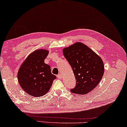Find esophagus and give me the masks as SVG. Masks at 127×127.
<instances>
[{
    "instance_id": "esophagus-1",
    "label": "esophagus",
    "mask_w": 127,
    "mask_h": 127,
    "mask_svg": "<svg viewBox=\"0 0 127 127\" xmlns=\"http://www.w3.org/2000/svg\"><path fill=\"white\" fill-rule=\"evenodd\" d=\"M57 77L58 78V79H62V75L61 74H59L58 75Z\"/></svg>"
}]
</instances>
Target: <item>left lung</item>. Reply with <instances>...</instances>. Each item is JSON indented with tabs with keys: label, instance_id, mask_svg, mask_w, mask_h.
<instances>
[{
	"label": "left lung",
	"instance_id": "8db88e82",
	"mask_svg": "<svg viewBox=\"0 0 127 127\" xmlns=\"http://www.w3.org/2000/svg\"><path fill=\"white\" fill-rule=\"evenodd\" d=\"M63 54L72 68L76 81L73 93L86 94L93 90L102 79L104 72L99 56L86 45L78 42L63 50Z\"/></svg>",
	"mask_w": 127,
	"mask_h": 127
}]
</instances>
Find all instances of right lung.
I'll return each instance as SVG.
<instances>
[{"instance_id":"obj_1","label":"right lung","mask_w":127,"mask_h":127,"mask_svg":"<svg viewBox=\"0 0 127 127\" xmlns=\"http://www.w3.org/2000/svg\"><path fill=\"white\" fill-rule=\"evenodd\" d=\"M49 52L39 49L29 55L20 66L18 79L20 87L29 95L39 97L47 93L57 77L50 66L44 63Z\"/></svg>"}]
</instances>
